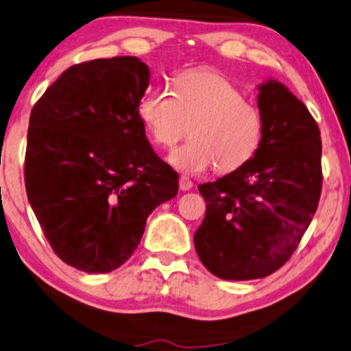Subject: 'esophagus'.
Here are the masks:
<instances>
[{"instance_id": "obj_1", "label": "esophagus", "mask_w": 351, "mask_h": 351, "mask_svg": "<svg viewBox=\"0 0 351 351\" xmlns=\"http://www.w3.org/2000/svg\"><path fill=\"white\" fill-rule=\"evenodd\" d=\"M193 181H191L188 176H180V189L181 191H189L191 188H193Z\"/></svg>"}]
</instances>
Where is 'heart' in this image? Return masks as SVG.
Instances as JSON below:
<instances>
[{
  "label": "heart",
  "instance_id": "obj_1",
  "mask_svg": "<svg viewBox=\"0 0 351 351\" xmlns=\"http://www.w3.org/2000/svg\"><path fill=\"white\" fill-rule=\"evenodd\" d=\"M139 118L149 136L170 155L176 170L196 175L215 165L220 173L241 168L263 141V113L243 99L241 90L214 71H188L173 81L171 94L152 90L139 104Z\"/></svg>",
  "mask_w": 351,
  "mask_h": 351
}]
</instances>
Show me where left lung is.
Listing matches in <instances>:
<instances>
[{"mask_svg": "<svg viewBox=\"0 0 351 351\" xmlns=\"http://www.w3.org/2000/svg\"><path fill=\"white\" fill-rule=\"evenodd\" d=\"M264 130L250 162L214 183L199 184L206 217L194 246L208 272L252 280L290 259L321 197V132L303 101L282 82L261 84Z\"/></svg>", "mask_w": 351, "mask_h": 351, "instance_id": "8db88e82", "label": "left lung"}]
</instances>
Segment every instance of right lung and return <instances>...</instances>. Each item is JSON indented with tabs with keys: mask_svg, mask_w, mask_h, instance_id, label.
I'll return each mask as SVG.
<instances>
[{
	"mask_svg": "<svg viewBox=\"0 0 351 351\" xmlns=\"http://www.w3.org/2000/svg\"><path fill=\"white\" fill-rule=\"evenodd\" d=\"M149 79L136 56L74 64L30 113L29 202L56 256L84 272L126 263L154 208L178 194V173L150 147L139 118Z\"/></svg>",
	"mask_w": 351,
	"mask_h": 351,
	"instance_id": "1",
	"label": "right lung"
}]
</instances>
